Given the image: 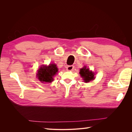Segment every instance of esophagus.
I'll return each mask as SVG.
<instances>
[{
    "label": "esophagus",
    "instance_id": "34e87169",
    "mask_svg": "<svg viewBox=\"0 0 132 132\" xmlns=\"http://www.w3.org/2000/svg\"><path fill=\"white\" fill-rule=\"evenodd\" d=\"M74 69V66L73 65H68L67 67V70L68 71H71L73 70V69Z\"/></svg>",
    "mask_w": 132,
    "mask_h": 132
}]
</instances>
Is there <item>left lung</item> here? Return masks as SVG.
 Listing matches in <instances>:
<instances>
[{"instance_id":"obj_1","label":"left lung","mask_w":132,"mask_h":132,"mask_svg":"<svg viewBox=\"0 0 132 132\" xmlns=\"http://www.w3.org/2000/svg\"><path fill=\"white\" fill-rule=\"evenodd\" d=\"M79 74H80L84 82H89L95 79L94 73L92 71H90L89 68H87L86 66H84L82 68L80 69Z\"/></svg>"}]
</instances>
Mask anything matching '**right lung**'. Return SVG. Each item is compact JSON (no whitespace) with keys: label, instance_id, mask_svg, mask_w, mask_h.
I'll return each mask as SVG.
<instances>
[{"label":"right lung","instance_id":"add662e5","mask_svg":"<svg viewBox=\"0 0 132 132\" xmlns=\"http://www.w3.org/2000/svg\"><path fill=\"white\" fill-rule=\"evenodd\" d=\"M58 71V68L55 64H50L48 66L42 65L37 71V77L42 83L51 82L53 81V78Z\"/></svg>","mask_w":132,"mask_h":132}]
</instances>
